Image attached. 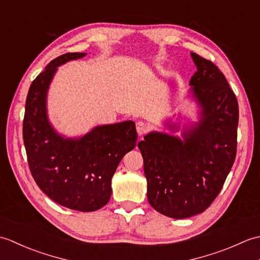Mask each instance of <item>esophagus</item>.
I'll return each instance as SVG.
<instances>
[{
	"instance_id": "34e87169",
	"label": "esophagus",
	"mask_w": 260,
	"mask_h": 260,
	"mask_svg": "<svg viewBox=\"0 0 260 260\" xmlns=\"http://www.w3.org/2000/svg\"><path fill=\"white\" fill-rule=\"evenodd\" d=\"M148 129V127L145 123H143V121H137L136 123V131H137V134L139 135H143L145 134Z\"/></svg>"
}]
</instances>
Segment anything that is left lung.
Wrapping results in <instances>:
<instances>
[{
    "label": "left lung",
    "mask_w": 260,
    "mask_h": 260,
    "mask_svg": "<svg viewBox=\"0 0 260 260\" xmlns=\"http://www.w3.org/2000/svg\"><path fill=\"white\" fill-rule=\"evenodd\" d=\"M197 71L187 97L198 106V121L181 127L168 120L171 132H150L139 148L144 159L147 200L173 219L202 213L230 172L237 152L239 108L223 74L209 60L191 52Z\"/></svg>",
    "instance_id": "8db88e82"
}]
</instances>
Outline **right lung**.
I'll use <instances>...</instances> for the list:
<instances>
[{
  "mask_svg": "<svg viewBox=\"0 0 260 260\" xmlns=\"http://www.w3.org/2000/svg\"><path fill=\"white\" fill-rule=\"evenodd\" d=\"M86 54L66 53L47 66L30 86L23 120L27 163L36 183L60 206L81 212L108 203L115 171L137 141L132 120L98 125L77 137L60 134L52 126L47 97L53 77L60 66Z\"/></svg>",
  "mask_w": 260,
  "mask_h": 260,
  "instance_id": "right-lung-1",
  "label": "right lung"
}]
</instances>
